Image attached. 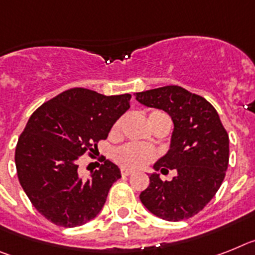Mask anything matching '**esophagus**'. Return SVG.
<instances>
[{
	"instance_id": "esophagus-1",
	"label": "esophagus",
	"mask_w": 255,
	"mask_h": 255,
	"mask_svg": "<svg viewBox=\"0 0 255 255\" xmlns=\"http://www.w3.org/2000/svg\"><path fill=\"white\" fill-rule=\"evenodd\" d=\"M132 173H133V170L127 169V168H122V176H129Z\"/></svg>"
}]
</instances>
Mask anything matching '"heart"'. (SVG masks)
I'll return each instance as SVG.
<instances>
[{"instance_id": "1", "label": "heart", "mask_w": 255, "mask_h": 255, "mask_svg": "<svg viewBox=\"0 0 255 255\" xmlns=\"http://www.w3.org/2000/svg\"><path fill=\"white\" fill-rule=\"evenodd\" d=\"M156 115H165L160 112H152L150 113L149 118L156 117ZM122 127V119H119L113 127V132L117 133ZM154 151L150 147H146L142 145H137V143H127L123 145L118 149L114 150V160L121 164L122 167L126 168H140L149 163L154 158Z\"/></svg>"}]
</instances>
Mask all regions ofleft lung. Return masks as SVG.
I'll use <instances>...</instances> for the list:
<instances>
[{
  "label": "left lung",
  "instance_id": "8db88e82",
  "mask_svg": "<svg viewBox=\"0 0 255 255\" xmlns=\"http://www.w3.org/2000/svg\"><path fill=\"white\" fill-rule=\"evenodd\" d=\"M136 100L170 115L174 125L170 147L154 169L177 170L172 181L150 174L141 203L161 220L177 222L194 217L213 199L229 167L230 140L220 115L204 97L180 86L137 92Z\"/></svg>",
  "mask_w": 255,
  "mask_h": 255
}]
</instances>
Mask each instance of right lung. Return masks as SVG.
<instances>
[{
	"label": "right lung",
	"mask_w": 255,
	"mask_h": 255,
	"mask_svg": "<svg viewBox=\"0 0 255 255\" xmlns=\"http://www.w3.org/2000/svg\"><path fill=\"white\" fill-rule=\"evenodd\" d=\"M130 97L70 88L30 115L15 150L17 178L30 203L50 222L77 227L100 213L121 170L104 158L86 180L78 174L77 161L105 140L129 109Z\"/></svg>",
	"instance_id": "add662e5"
}]
</instances>
